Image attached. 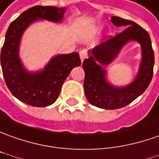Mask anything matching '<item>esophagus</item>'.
Here are the masks:
<instances>
[{
  "instance_id": "obj_1",
  "label": "esophagus",
  "mask_w": 159,
  "mask_h": 159,
  "mask_svg": "<svg viewBox=\"0 0 159 159\" xmlns=\"http://www.w3.org/2000/svg\"><path fill=\"white\" fill-rule=\"evenodd\" d=\"M80 57L81 61H83L85 58H87V50H85V49L81 50V51L80 52Z\"/></svg>"
}]
</instances>
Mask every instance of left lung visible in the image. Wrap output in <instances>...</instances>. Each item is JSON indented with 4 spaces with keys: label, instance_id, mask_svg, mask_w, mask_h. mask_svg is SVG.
<instances>
[{
    "label": "left lung",
    "instance_id": "obj_1",
    "mask_svg": "<svg viewBox=\"0 0 159 159\" xmlns=\"http://www.w3.org/2000/svg\"><path fill=\"white\" fill-rule=\"evenodd\" d=\"M117 27L126 29L89 51L88 58L83 61L85 71L84 90L90 104L104 109H117L129 105L149 87L153 76L154 52L150 35L145 30L130 20L112 16ZM130 41L140 43L142 60L135 80L124 87H116L107 81V71L103 68L116 58L123 46Z\"/></svg>",
    "mask_w": 159,
    "mask_h": 159
}]
</instances>
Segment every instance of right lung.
Masks as SVG:
<instances>
[{
    "instance_id": "obj_1",
    "label": "right lung",
    "mask_w": 159,
    "mask_h": 159,
    "mask_svg": "<svg viewBox=\"0 0 159 159\" xmlns=\"http://www.w3.org/2000/svg\"><path fill=\"white\" fill-rule=\"evenodd\" d=\"M66 7L37 5L21 14L7 29L1 52V65L6 85L19 101L33 107H46L56 102L63 83L81 61L78 52L52 57L43 69L29 72L19 57L20 43L25 30L40 20L62 22Z\"/></svg>"
}]
</instances>
